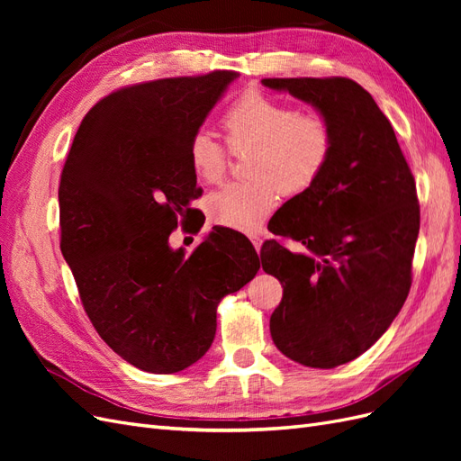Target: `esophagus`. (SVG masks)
<instances>
[{"label":"esophagus","mask_w":461,"mask_h":461,"mask_svg":"<svg viewBox=\"0 0 461 461\" xmlns=\"http://www.w3.org/2000/svg\"><path fill=\"white\" fill-rule=\"evenodd\" d=\"M252 242H254V248H256V252L259 254V249H261V244H263V240L259 239V236H254V239H252Z\"/></svg>","instance_id":"1"}]
</instances>
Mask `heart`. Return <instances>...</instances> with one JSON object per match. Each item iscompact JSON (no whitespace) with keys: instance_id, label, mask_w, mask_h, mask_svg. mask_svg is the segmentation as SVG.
I'll list each match as a JSON object with an SVG mask.
<instances>
[{"instance_id":"heart-1","label":"heart","mask_w":461,"mask_h":461,"mask_svg":"<svg viewBox=\"0 0 461 461\" xmlns=\"http://www.w3.org/2000/svg\"><path fill=\"white\" fill-rule=\"evenodd\" d=\"M227 146L249 149L246 183H230L207 200L215 225L254 234L278 203V190L298 196L310 190L330 159L332 127L317 111H296L259 90H246L221 117ZM188 163L202 183L215 185L229 165V151L213 136L196 132L188 142Z\"/></svg>"}]
</instances>
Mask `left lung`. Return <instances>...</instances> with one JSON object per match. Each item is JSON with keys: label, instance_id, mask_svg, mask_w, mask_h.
<instances>
[{"label": "left lung", "instance_id": "obj_1", "mask_svg": "<svg viewBox=\"0 0 461 461\" xmlns=\"http://www.w3.org/2000/svg\"><path fill=\"white\" fill-rule=\"evenodd\" d=\"M313 105L332 127V153L317 183L278 209L263 271L283 285L271 337L286 357L332 369L356 359L393 323L411 286L420 234L415 180L393 124L357 82L263 78Z\"/></svg>", "mask_w": 461, "mask_h": 461}]
</instances>
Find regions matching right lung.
Returning <instances> with one entry per match:
<instances>
[{
    "instance_id": "right-lung-1",
    "label": "right lung",
    "mask_w": 461,
    "mask_h": 461,
    "mask_svg": "<svg viewBox=\"0 0 461 461\" xmlns=\"http://www.w3.org/2000/svg\"><path fill=\"white\" fill-rule=\"evenodd\" d=\"M232 71L121 88L82 119L59 185L61 252L94 329L131 366L158 375L209 350L217 305L259 271L244 234L213 229L186 256L169 236L202 196L188 142Z\"/></svg>"
}]
</instances>
